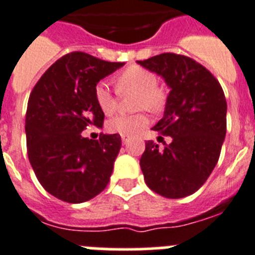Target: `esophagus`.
<instances>
[{"label": "esophagus", "instance_id": "34e87169", "mask_svg": "<svg viewBox=\"0 0 255 255\" xmlns=\"http://www.w3.org/2000/svg\"><path fill=\"white\" fill-rule=\"evenodd\" d=\"M122 141H123V144H127L128 137H126V136H122Z\"/></svg>", "mask_w": 255, "mask_h": 255}]
</instances>
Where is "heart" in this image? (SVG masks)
<instances>
[{"label":"heart","mask_w":255,"mask_h":255,"mask_svg":"<svg viewBox=\"0 0 255 255\" xmlns=\"http://www.w3.org/2000/svg\"><path fill=\"white\" fill-rule=\"evenodd\" d=\"M158 79L153 72L138 66L126 68L117 79L118 91L136 92V109H146L151 113H158L163 109L164 93L157 87ZM95 97L98 108L106 115H111L117 109V97L108 83L101 81L96 85ZM149 124V118L142 113L133 115H117L108 122V129L126 137H133L144 131Z\"/></svg>","instance_id":"b5f03b06"}]
</instances>
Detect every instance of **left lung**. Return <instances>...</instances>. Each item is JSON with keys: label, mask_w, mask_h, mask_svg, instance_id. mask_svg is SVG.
Wrapping results in <instances>:
<instances>
[{"label": "left lung", "mask_w": 255, "mask_h": 255, "mask_svg": "<svg viewBox=\"0 0 255 255\" xmlns=\"http://www.w3.org/2000/svg\"><path fill=\"white\" fill-rule=\"evenodd\" d=\"M137 63L170 88L163 118L153 129L172 141L163 150L145 142L140 158L145 183L167 198L193 194L217 166L226 137L223 89L209 70L185 55L163 53Z\"/></svg>", "instance_id": "left-lung-1"}]
</instances>
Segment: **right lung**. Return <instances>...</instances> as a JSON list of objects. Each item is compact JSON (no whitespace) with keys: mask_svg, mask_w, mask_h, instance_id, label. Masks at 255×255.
I'll return each mask as SVG.
<instances>
[{"mask_svg":"<svg viewBox=\"0 0 255 255\" xmlns=\"http://www.w3.org/2000/svg\"><path fill=\"white\" fill-rule=\"evenodd\" d=\"M122 66L74 51L51 65L31 92L25 114L29 162L44 189L58 200L81 204L108 185L121 136L101 133L89 140L81 132L102 127L96 85Z\"/></svg>","mask_w":255,"mask_h":255,"instance_id":"right-lung-1","label":"right lung"}]
</instances>
